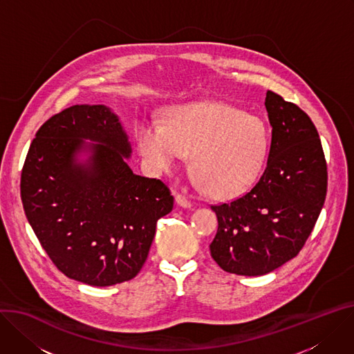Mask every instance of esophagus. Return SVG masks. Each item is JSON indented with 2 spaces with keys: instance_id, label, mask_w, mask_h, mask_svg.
<instances>
[{
  "instance_id": "esophagus-1",
  "label": "esophagus",
  "mask_w": 354,
  "mask_h": 354,
  "mask_svg": "<svg viewBox=\"0 0 354 354\" xmlns=\"http://www.w3.org/2000/svg\"><path fill=\"white\" fill-rule=\"evenodd\" d=\"M175 201H176L178 206H180V207H183V209H190V207H192V203H190L183 195H176Z\"/></svg>"
}]
</instances>
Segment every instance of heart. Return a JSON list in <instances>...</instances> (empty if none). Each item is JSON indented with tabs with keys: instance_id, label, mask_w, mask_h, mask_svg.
<instances>
[{
	"instance_id": "b5f03b06",
	"label": "heart",
	"mask_w": 354,
	"mask_h": 354,
	"mask_svg": "<svg viewBox=\"0 0 354 354\" xmlns=\"http://www.w3.org/2000/svg\"><path fill=\"white\" fill-rule=\"evenodd\" d=\"M137 144L156 174L176 169L192 155V171L213 198H233L259 178L270 148V131L255 115L218 102L174 107L164 125L142 120Z\"/></svg>"
}]
</instances>
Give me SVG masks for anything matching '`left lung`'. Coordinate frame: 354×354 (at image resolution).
I'll list each match as a JSON object with an SVG mask.
<instances>
[{
  "label": "left lung",
  "mask_w": 354,
  "mask_h": 354,
  "mask_svg": "<svg viewBox=\"0 0 354 354\" xmlns=\"http://www.w3.org/2000/svg\"><path fill=\"white\" fill-rule=\"evenodd\" d=\"M266 109L272 134L263 176L243 198L212 206L218 221L213 260L245 277L266 275L297 257L328 189L322 144L308 114L272 91Z\"/></svg>",
  "instance_id": "8db88e82"
}]
</instances>
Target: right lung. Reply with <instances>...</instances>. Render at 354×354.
<instances>
[{
    "instance_id": "1",
    "label": "right lung",
    "mask_w": 354,
    "mask_h": 354,
    "mask_svg": "<svg viewBox=\"0 0 354 354\" xmlns=\"http://www.w3.org/2000/svg\"><path fill=\"white\" fill-rule=\"evenodd\" d=\"M131 144L104 104H77L50 117L32 141L21 174L26 218L66 277L110 286L142 268L156 221L174 196L159 179L128 167Z\"/></svg>"
}]
</instances>
